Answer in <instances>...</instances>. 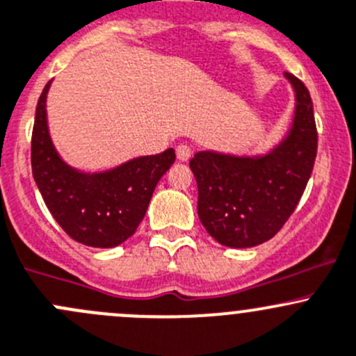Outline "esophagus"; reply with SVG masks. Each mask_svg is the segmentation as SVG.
Segmentation results:
<instances>
[{"label":"esophagus","instance_id":"1","mask_svg":"<svg viewBox=\"0 0 356 356\" xmlns=\"http://www.w3.org/2000/svg\"><path fill=\"white\" fill-rule=\"evenodd\" d=\"M190 156H192V150H190L188 145H185V143H179L177 147V157L178 161H181V163H185V161L190 159Z\"/></svg>","mask_w":356,"mask_h":356}]
</instances>
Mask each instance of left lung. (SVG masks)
<instances>
[{"mask_svg":"<svg viewBox=\"0 0 356 356\" xmlns=\"http://www.w3.org/2000/svg\"><path fill=\"white\" fill-rule=\"evenodd\" d=\"M296 91L287 138L261 157L197 152L190 170L199 188L200 223L227 248H254L270 241L296 209L316 157L313 102L301 79L286 72Z\"/></svg>","mask_w":356,"mask_h":356,"instance_id":"8db88e82","label":"left lung"}]
</instances>
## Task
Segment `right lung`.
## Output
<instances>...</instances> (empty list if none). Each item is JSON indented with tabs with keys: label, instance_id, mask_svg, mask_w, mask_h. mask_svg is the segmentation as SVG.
<instances>
[{
	"label": "right lung",
	"instance_id": "obj_1",
	"mask_svg": "<svg viewBox=\"0 0 356 356\" xmlns=\"http://www.w3.org/2000/svg\"><path fill=\"white\" fill-rule=\"evenodd\" d=\"M47 83L36 107L31 142L33 177L51 216L70 238L90 248H115L143 220L161 177L175 163L173 149L136 157L104 173H81L55 150L47 122Z\"/></svg>",
	"mask_w": 356,
	"mask_h": 356
}]
</instances>
